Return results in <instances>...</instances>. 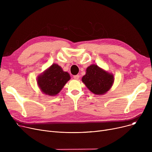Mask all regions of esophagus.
I'll return each instance as SVG.
<instances>
[{"label":"esophagus","mask_w":152,"mask_h":152,"mask_svg":"<svg viewBox=\"0 0 152 152\" xmlns=\"http://www.w3.org/2000/svg\"><path fill=\"white\" fill-rule=\"evenodd\" d=\"M73 78H74L75 79H78L79 78V75H75V76H73Z\"/></svg>","instance_id":"esophagus-1"}]
</instances>
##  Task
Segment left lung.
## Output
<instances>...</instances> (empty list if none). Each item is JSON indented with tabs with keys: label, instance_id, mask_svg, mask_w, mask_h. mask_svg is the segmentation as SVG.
I'll list each match as a JSON object with an SVG mask.
<instances>
[{
	"label": "left lung",
	"instance_id": "1",
	"mask_svg": "<svg viewBox=\"0 0 152 152\" xmlns=\"http://www.w3.org/2000/svg\"><path fill=\"white\" fill-rule=\"evenodd\" d=\"M114 79L113 74L93 64L87 68L82 81L94 94L103 95L110 89Z\"/></svg>",
	"mask_w": 152,
	"mask_h": 152
}]
</instances>
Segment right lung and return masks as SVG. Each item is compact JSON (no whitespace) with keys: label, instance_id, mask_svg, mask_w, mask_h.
<instances>
[{"label":"right lung","instance_id":"1","mask_svg":"<svg viewBox=\"0 0 152 152\" xmlns=\"http://www.w3.org/2000/svg\"><path fill=\"white\" fill-rule=\"evenodd\" d=\"M70 79L68 73L63 71L57 64L53 63L37 78L38 86L45 95L55 96Z\"/></svg>","mask_w":152,"mask_h":152}]
</instances>
